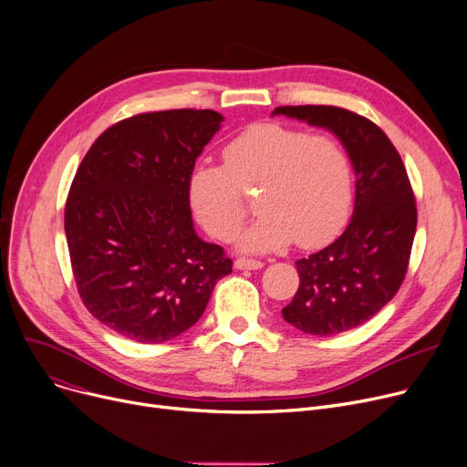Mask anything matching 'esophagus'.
Instances as JSON below:
<instances>
[{"label":"esophagus","instance_id":"1","mask_svg":"<svg viewBox=\"0 0 467 467\" xmlns=\"http://www.w3.org/2000/svg\"><path fill=\"white\" fill-rule=\"evenodd\" d=\"M265 263L257 261V259H246V257H240L234 261V268H238V271H259V268H263Z\"/></svg>","mask_w":467,"mask_h":467}]
</instances>
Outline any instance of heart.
Returning <instances> with one entry per match:
<instances>
[{"mask_svg":"<svg viewBox=\"0 0 467 467\" xmlns=\"http://www.w3.org/2000/svg\"><path fill=\"white\" fill-rule=\"evenodd\" d=\"M259 189V217L236 246L268 254L297 240L312 248L345 223L352 204L350 157L335 138L261 122L223 147V166L196 164L187 182L194 217L217 240H229L246 217L244 192Z\"/></svg>","mask_w":467,"mask_h":467,"instance_id":"obj_1","label":"heart"}]
</instances>
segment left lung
Here are the masks:
<instances>
[{
    "label": "left lung",
    "mask_w": 467,
    "mask_h": 467,
    "mask_svg": "<svg viewBox=\"0 0 467 467\" xmlns=\"http://www.w3.org/2000/svg\"><path fill=\"white\" fill-rule=\"evenodd\" d=\"M273 115L297 119L337 136L356 174L348 227L327 248L296 263L299 289L282 308L287 324L329 337L365 324L396 296L416 233V204L394 143L358 113L333 106H284Z\"/></svg>",
    "instance_id": "left-lung-1"
}]
</instances>
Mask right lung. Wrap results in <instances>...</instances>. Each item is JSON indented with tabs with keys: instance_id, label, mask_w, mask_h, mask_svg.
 <instances>
[{
	"instance_id": "add662e5",
	"label": "right lung",
	"mask_w": 467,
	"mask_h": 467,
	"mask_svg": "<svg viewBox=\"0 0 467 467\" xmlns=\"http://www.w3.org/2000/svg\"><path fill=\"white\" fill-rule=\"evenodd\" d=\"M212 109H168L117 122L73 178L64 229L79 296L109 329L143 345L199 322L233 273L217 244L194 231L187 182L221 129Z\"/></svg>"
}]
</instances>
